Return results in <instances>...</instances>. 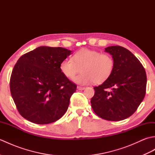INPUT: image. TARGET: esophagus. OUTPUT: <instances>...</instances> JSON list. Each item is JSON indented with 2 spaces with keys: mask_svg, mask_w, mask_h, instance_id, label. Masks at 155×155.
Returning <instances> with one entry per match:
<instances>
[{
  "mask_svg": "<svg viewBox=\"0 0 155 155\" xmlns=\"http://www.w3.org/2000/svg\"><path fill=\"white\" fill-rule=\"evenodd\" d=\"M84 88H85L84 87H78V86L77 87V89H78V90H81V91H82V90H84Z\"/></svg>",
  "mask_w": 155,
  "mask_h": 155,
  "instance_id": "1",
  "label": "esophagus"
}]
</instances>
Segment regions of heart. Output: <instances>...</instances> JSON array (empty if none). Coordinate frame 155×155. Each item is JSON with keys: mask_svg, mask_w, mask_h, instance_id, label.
<instances>
[{"mask_svg": "<svg viewBox=\"0 0 155 155\" xmlns=\"http://www.w3.org/2000/svg\"><path fill=\"white\" fill-rule=\"evenodd\" d=\"M114 61L108 53L88 48L77 51L72 58H65L60 64L62 73L71 78L82 71V73L73 78L76 83L86 85L92 83L101 84L113 74Z\"/></svg>", "mask_w": 155, "mask_h": 155, "instance_id": "b5f03b06", "label": "heart"}]
</instances>
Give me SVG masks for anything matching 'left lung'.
<instances>
[{
  "label": "left lung",
  "instance_id": "left-lung-1",
  "mask_svg": "<svg viewBox=\"0 0 155 155\" xmlns=\"http://www.w3.org/2000/svg\"><path fill=\"white\" fill-rule=\"evenodd\" d=\"M104 51L114 58V71L108 79L94 87L91 107L103 119L122 120L130 117L144 99L146 72L139 59L127 48L111 46Z\"/></svg>",
  "mask_w": 155,
  "mask_h": 155
}]
</instances>
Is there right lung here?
Wrapping results in <instances>:
<instances>
[{
	"label": "right lung",
	"mask_w": 155,
	"mask_h": 155,
	"mask_svg": "<svg viewBox=\"0 0 155 155\" xmlns=\"http://www.w3.org/2000/svg\"><path fill=\"white\" fill-rule=\"evenodd\" d=\"M71 52L42 46L18 59L12 72L10 89L18 111L25 119L49 124L67 112L77 85L62 73L60 64Z\"/></svg>",
	"instance_id": "right-lung-1"
}]
</instances>
